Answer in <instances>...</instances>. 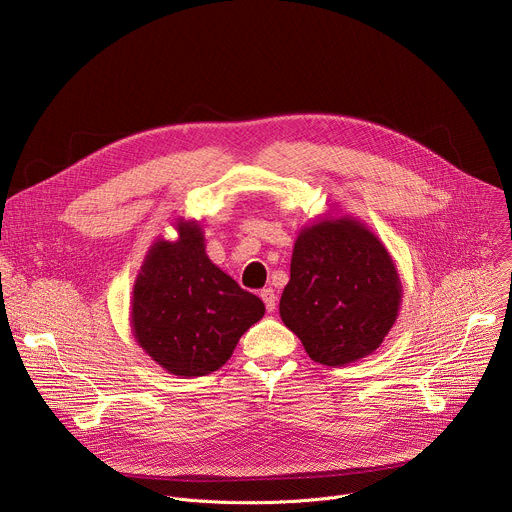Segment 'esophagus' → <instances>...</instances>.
Listing matches in <instances>:
<instances>
[{"label":"esophagus","mask_w":512,"mask_h":512,"mask_svg":"<svg viewBox=\"0 0 512 512\" xmlns=\"http://www.w3.org/2000/svg\"><path fill=\"white\" fill-rule=\"evenodd\" d=\"M261 300L265 302L267 312H275V308H277V296H275V291H273L271 287L261 289Z\"/></svg>","instance_id":"34e87169"}]
</instances>
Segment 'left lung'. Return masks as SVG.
Here are the masks:
<instances>
[{
  "label": "left lung",
  "mask_w": 512,
  "mask_h": 512,
  "mask_svg": "<svg viewBox=\"0 0 512 512\" xmlns=\"http://www.w3.org/2000/svg\"><path fill=\"white\" fill-rule=\"evenodd\" d=\"M401 300L389 249L356 216L330 208L298 231L279 316L314 362L344 367L373 354Z\"/></svg>",
  "instance_id": "obj_1"
}]
</instances>
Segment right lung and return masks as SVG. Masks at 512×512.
Returning a JSON list of instances; mask_svg holds the SVG:
<instances>
[{
  "label": "right lung",
  "instance_id": "right-lung-1",
  "mask_svg": "<svg viewBox=\"0 0 512 512\" xmlns=\"http://www.w3.org/2000/svg\"><path fill=\"white\" fill-rule=\"evenodd\" d=\"M176 241L158 237L137 271L129 324L137 346L170 375L218 371L265 304L206 255L196 218L178 216Z\"/></svg>",
  "mask_w": 512,
  "mask_h": 512
}]
</instances>
